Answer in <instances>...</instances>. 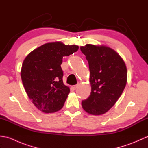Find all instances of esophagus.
Instances as JSON below:
<instances>
[{
    "mask_svg": "<svg viewBox=\"0 0 148 148\" xmlns=\"http://www.w3.org/2000/svg\"><path fill=\"white\" fill-rule=\"evenodd\" d=\"M77 87H78V84H76V85H74L73 86H72V88H73L74 90H76Z\"/></svg>",
    "mask_w": 148,
    "mask_h": 148,
    "instance_id": "esophagus-1",
    "label": "esophagus"
}]
</instances>
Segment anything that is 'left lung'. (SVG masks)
I'll list each match as a JSON object with an SVG mask.
<instances>
[{
	"mask_svg": "<svg viewBox=\"0 0 148 148\" xmlns=\"http://www.w3.org/2000/svg\"><path fill=\"white\" fill-rule=\"evenodd\" d=\"M90 72L91 93L81 102L88 114L101 115L114 106L127 81V69L123 60L114 49L104 45L81 46Z\"/></svg>",
	"mask_w": 148,
	"mask_h": 148,
	"instance_id": "left-lung-1",
	"label": "left lung"
}]
</instances>
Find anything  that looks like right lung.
I'll return each mask as SVG.
<instances>
[{"label": "right lung", "instance_id": "add662e5", "mask_svg": "<svg viewBox=\"0 0 148 148\" xmlns=\"http://www.w3.org/2000/svg\"><path fill=\"white\" fill-rule=\"evenodd\" d=\"M79 46L61 42L46 43L35 49L23 60L21 77L29 98L45 113L60 110L70 88L63 83L62 58L76 52Z\"/></svg>", "mask_w": 148, "mask_h": 148}]
</instances>
